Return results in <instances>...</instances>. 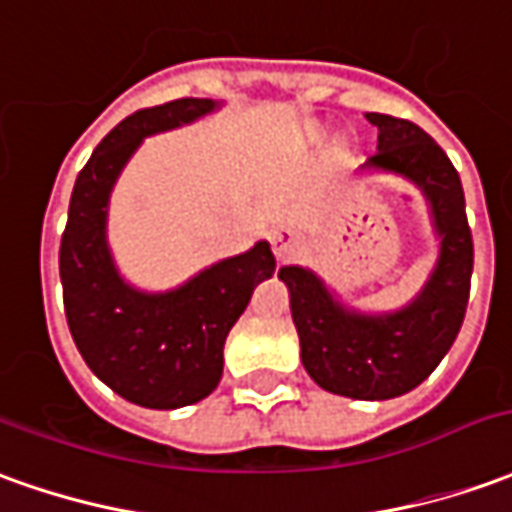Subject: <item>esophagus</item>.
Segmentation results:
<instances>
[{
	"label": "esophagus",
	"mask_w": 512,
	"mask_h": 512,
	"mask_svg": "<svg viewBox=\"0 0 512 512\" xmlns=\"http://www.w3.org/2000/svg\"><path fill=\"white\" fill-rule=\"evenodd\" d=\"M298 234L292 231V228H287V225H278L276 231L270 234V245H273V253H276V259H287V256H292L295 253V248H298Z\"/></svg>",
	"instance_id": "1"
}]
</instances>
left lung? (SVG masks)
<instances>
[{"mask_svg": "<svg viewBox=\"0 0 512 512\" xmlns=\"http://www.w3.org/2000/svg\"><path fill=\"white\" fill-rule=\"evenodd\" d=\"M379 128L376 153L362 169L396 172L412 181L432 209L438 262L404 309L365 315L340 303L306 267H281L306 373L345 398L384 401L410 393L449 354L463 326L474 242L465 220L463 183L440 144L410 119L368 114Z\"/></svg>", "mask_w": 512, "mask_h": 512, "instance_id": "8db88e82", "label": "left lung"}]
</instances>
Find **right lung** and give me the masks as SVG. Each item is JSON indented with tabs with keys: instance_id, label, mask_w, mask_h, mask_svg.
Masks as SVG:
<instances>
[{
	"instance_id": "add662e5",
	"label": "right lung",
	"mask_w": 512,
	"mask_h": 512,
	"mask_svg": "<svg viewBox=\"0 0 512 512\" xmlns=\"http://www.w3.org/2000/svg\"><path fill=\"white\" fill-rule=\"evenodd\" d=\"M220 102L183 100L122 119L80 169L61 239L63 309L91 373L147 410H178L220 384L222 345L256 284L273 276L267 242L211 264L178 290L144 292L116 270L108 248V197L136 147L161 130L211 114Z\"/></svg>"
}]
</instances>
